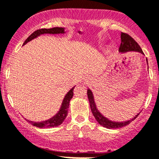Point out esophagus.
Here are the masks:
<instances>
[{
	"instance_id": "1",
	"label": "esophagus",
	"mask_w": 159,
	"mask_h": 159,
	"mask_svg": "<svg viewBox=\"0 0 159 159\" xmlns=\"http://www.w3.org/2000/svg\"><path fill=\"white\" fill-rule=\"evenodd\" d=\"M84 80H85V82L89 83V80H88V79H84Z\"/></svg>"
}]
</instances>
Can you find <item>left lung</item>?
<instances>
[{"mask_svg": "<svg viewBox=\"0 0 159 159\" xmlns=\"http://www.w3.org/2000/svg\"><path fill=\"white\" fill-rule=\"evenodd\" d=\"M120 37H121V44L119 48V52L121 53H125L127 52H139L141 54L144 55L143 50H142L140 46H139L138 43L135 41L133 38L130 36H129L128 34L124 33H121L120 34ZM147 64H148V60L146 58ZM88 100H89L90 103V107H91V112H92L93 116L95 117L98 123L100 125L105 128L107 129H117V128H121L123 126H126V125L129 124L132 121H133L137 116H139L140 113H137L136 116H134L132 119L126 120V121L123 122H116V121H112L108 119V118L105 117L103 115H102L100 111L97 108L96 103L94 101V98H93V94L91 91V89H88Z\"/></svg>", "mask_w": 159, "mask_h": 159, "instance_id": "left-lung-1", "label": "left lung"}]
</instances>
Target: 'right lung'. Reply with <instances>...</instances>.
Here are the masks:
<instances>
[{"label":"right lung","mask_w":159,"mask_h":159,"mask_svg":"<svg viewBox=\"0 0 159 159\" xmlns=\"http://www.w3.org/2000/svg\"><path fill=\"white\" fill-rule=\"evenodd\" d=\"M64 34L66 33L65 31V28L63 27H54L51 28V29H41V30H37L35 32H33V33L25 40L24 43L23 44V46L26 45L28 42L31 41L35 38L38 37L40 35L42 34ZM74 86L68 93H66V96H65L64 99H63L62 103H61V107H60L59 110L58 111V113H56L55 116H53L52 117L50 118V119L45 120V121H41V122H34L31 121V120H27L30 124L33 126H36V127L39 128H49V127H56V126H59L61 123H63L65 119L66 118L67 115H68V107H69V103L70 101L71 100L73 97V90L75 88Z\"/></svg>","instance_id":"obj_1"}]
</instances>
